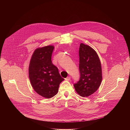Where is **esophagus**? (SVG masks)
Listing matches in <instances>:
<instances>
[{"instance_id": "esophagus-1", "label": "esophagus", "mask_w": 130, "mask_h": 130, "mask_svg": "<svg viewBox=\"0 0 130 130\" xmlns=\"http://www.w3.org/2000/svg\"><path fill=\"white\" fill-rule=\"evenodd\" d=\"M65 79H66V80H70L71 79V76H68L67 78H65Z\"/></svg>"}]
</instances>
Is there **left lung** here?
Returning <instances> with one entry per match:
<instances>
[{
	"mask_svg": "<svg viewBox=\"0 0 130 130\" xmlns=\"http://www.w3.org/2000/svg\"><path fill=\"white\" fill-rule=\"evenodd\" d=\"M79 80L74 85L76 92L87 97L95 92L102 80L101 63L96 52L91 46L83 43L79 48Z\"/></svg>",
	"mask_w": 130,
	"mask_h": 130,
	"instance_id": "obj_1",
	"label": "left lung"
}]
</instances>
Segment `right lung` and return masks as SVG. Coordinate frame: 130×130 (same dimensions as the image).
Masks as SVG:
<instances>
[{"label":"right lung","mask_w":130,"mask_h":130,"mask_svg":"<svg viewBox=\"0 0 130 130\" xmlns=\"http://www.w3.org/2000/svg\"><path fill=\"white\" fill-rule=\"evenodd\" d=\"M54 46L38 47L31 56L28 69L31 85L36 93L50 99L58 93L59 84L64 80L57 68L52 62Z\"/></svg>","instance_id":"add662e5"}]
</instances>
